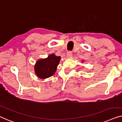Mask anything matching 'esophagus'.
I'll list each match as a JSON object with an SVG mask.
<instances>
[{
  "mask_svg": "<svg viewBox=\"0 0 122 122\" xmlns=\"http://www.w3.org/2000/svg\"><path fill=\"white\" fill-rule=\"evenodd\" d=\"M67 56L68 57H72V54L71 51H68L67 52Z\"/></svg>",
  "mask_w": 122,
  "mask_h": 122,
  "instance_id": "1",
  "label": "esophagus"
}]
</instances>
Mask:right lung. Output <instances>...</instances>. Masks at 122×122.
Instances as JSON below:
<instances>
[{"instance_id":"1","label":"right lung","mask_w":122,"mask_h":122,"mask_svg":"<svg viewBox=\"0 0 122 122\" xmlns=\"http://www.w3.org/2000/svg\"><path fill=\"white\" fill-rule=\"evenodd\" d=\"M60 57L51 54L45 59L39 60L35 66L37 76L41 78H46L52 76L55 73L59 65Z\"/></svg>"}]
</instances>
